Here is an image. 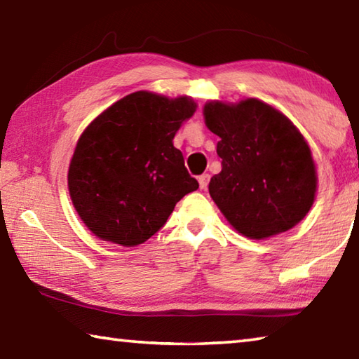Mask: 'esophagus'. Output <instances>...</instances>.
I'll return each instance as SVG.
<instances>
[{
	"instance_id": "obj_1",
	"label": "esophagus",
	"mask_w": 359,
	"mask_h": 359,
	"mask_svg": "<svg viewBox=\"0 0 359 359\" xmlns=\"http://www.w3.org/2000/svg\"><path fill=\"white\" fill-rule=\"evenodd\" d=\"M209 179H210V175H209V174H203V175H199L198 182H199V187H201V190H205V188H208Z\"/></svg>"
}]
</instances>
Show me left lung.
<instances>
[{"mask_svg": "<svg viewBox=\"0 0 359 359\" xmlns=\"http://www.w3.org/2000/svg\"><path fill=\"white\" fill-rule=\"evenodd\" d=\"M205 126L220 137L222 171L209 193L228 223L248 239H267L296 226L317 193L311 147L287 115L267 102L208 101Z\"/></svg>", "mask_w": 359, "mask_h": 359, "instance_id": "obj_1", "label": "left lung"}]
</instances>
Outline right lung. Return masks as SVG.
I'll list each match as a JSON object with an SVG mask.
<instances>
[{"mask_svg": "<svg viewBox=\"0 0 359 359\" xmlns=\"http://www.w3.org/2000/svg\"><path fill=\"white\" fill-rule=\"evenodd\" d=\"M190 96L135 92L102 111L79 137L68 171L72 205L101 241L136 247L150 239L199 184L174 147L196 111Z\"/></svg>", "mask_w": 359, "mask_h": 359, "instance_id": "add662e5", "label": "right lung"}]
</instances>
